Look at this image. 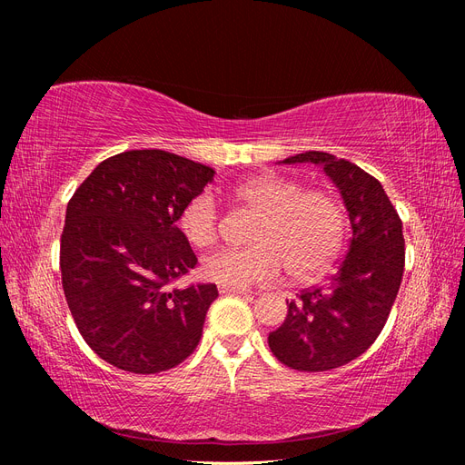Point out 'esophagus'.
<instances>
[{
	"mask_svg": "<svg viewBox=\"0 0 465 465\" xmlns=\"http://www.w3.org/2000/svg\"><path fill=\"white\" fill-rule=\"evenodd\" d=\"M221 294H231V292H236V294H248L250 291L244 289V287H229V285H219L217 287Z\"/></svg>",
	"mask_w": 465,
	"mask_h": 465,
	"instance_id": "esophagus-1",
	"label": "esophagus"
}]
</instances>
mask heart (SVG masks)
Returning <instances> with one entry per match:
<instances>
[{"instance_id":"b5f03b06","label":"heart","mask_w":465,"mask_h":465,"mask_svg":"<svg viewBox=\"0 0 465 465\" xmlns=\"http://www.w3.org/2000/svg\"><path fill=\"white\" fill-rule=\"evenodd\" d=\"M234 195L260 213L248 248H221L202 262L205 279L229 287L270 285L289 270L294 281L320 277L340 254L347 215L335 193L304 188L281 174L241 182ZM180 234L193 248L213 246L221 231V209L213 193H193L178 213Z\"/></svg>"}]
</instances>
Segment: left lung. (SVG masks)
<instances>
[{
    "label": "left lung",
    "instance_id": "8db88e82",
    "mask_svg": "<svg viewBox=\"0 0 465 465\" xmlns=\"http://www.w3.org/2000/svg\"><path fill=\"white\" fill-rule=\"evenodd\" d=\"M322 164L340 188L353 238L337 273L287 302V318L270 333L272 353L287 367L323 372L362 355L382 331L403 277L401 219L382 184L355 163L323 151L283 161Z\"/></svg>",
    "mask_w": 465,
    "mask_h": 465
}]
</instances>
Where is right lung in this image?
<instances>
[{
  "instance_id": "obj_1",
  "label": "right lung",
  "mask_w": 465,
  "mask_h": 465,
  "mask_svg": "<svg viewBox=\"0 0 465 465\" xmlns=\"http://www.w3.org/2000/svg\"><path fill=\"white\" fill-rule=\"evenodd\" d=\"M213 174L161 149L124 151L69 200L60 244L65 301L83 340L112 367L163 372L198 347L219 292L213 283L171 289L198 263L176 221Z\"/></svg>"
}]
</instances>
